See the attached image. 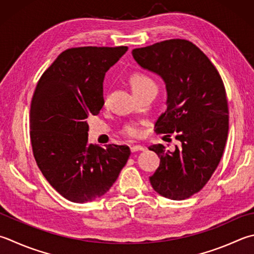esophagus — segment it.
Here are the masks:
<instances>
[{
	"label": "esophagus",
	"instance_id": "esophagus-1",
	"mask_svg": "<svg viewBox=\"0 0 254 254\" xmlns=\"http://www.w3.org/2000/svg\"><path fill=\"white\" fill-rule=\"evenodd\" d=\"M130 150H131L132 152H135V151H141V150H145V147L141 146V145H132V146L130 147Z\"/></svg>",
	"mask_w": 254,
	"mask_h": 254
}]
</instances>
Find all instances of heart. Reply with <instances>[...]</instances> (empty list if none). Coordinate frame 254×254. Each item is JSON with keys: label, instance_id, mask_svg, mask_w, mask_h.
Segmentation results:
<instances>
[{"label": "heart", "instance_id": "obj_1", "mask_svg": "<svg viewBox=\"0 0 254 254\" xmlns=\"http://www.w3.org/2000/svg\"><path fill=\"white\" fill-rule=\"evenodd\" d=\"M129 84L133 93L139 92L147 87H156L155 82L147 75L141 73H135L129 78ZM124 133L129 137H138L141 135V128L139 124H128L124 128Z\"/></svg>", "mask_w": 254, "mask_h": 254}]
</instances>
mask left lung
Returning a JSON list of instances; mask_svg holds the SVG:
<instances>
[{
	"mask_svg": "<svg viewBox=\"0 0 254 254\" xmlns=\"http://www.w3.org/2000/svg\"><path fill=\"white\" fill-rule=\"evenodd\" d=\"M141 68L161 77L167 109L155 124L157 133H176L181 146L149 150L160 158L150 184L157 193L184 200L201 190L221 159L229 130L226 89L217 68L203 52L186 40H168L135 49Z\"/></svg>",
	"mask_w": 254,
	"mask_h": 254,
	"instance_id": "obj_1",
	"label": "left lung"
}]
</instances>
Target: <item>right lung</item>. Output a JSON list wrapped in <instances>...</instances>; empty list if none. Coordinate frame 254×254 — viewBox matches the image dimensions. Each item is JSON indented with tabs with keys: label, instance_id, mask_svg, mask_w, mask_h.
<instances>
[{
	"label": "right lung",
	"instance_id": "add662e5",
	"mask_svg": "<svg viewBox=\"0 0 254 254\" xmlns=\"http://www.w3.org/2000/svg\"><path fill=\"white\" fill-rule=\"evenodd\" d=\"M127 50H66L44 71L33 95L30 129L35 161L53 188L71 202L104 195L130 156L127 146L89 145L87 123L105 103V74Z\"/></svg>",
	"mask_w": 254,
	"mask_h": 254
}]
</instances>
